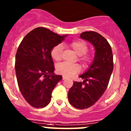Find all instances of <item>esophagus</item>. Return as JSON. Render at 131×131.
Masks as SVG:
<instances>
[{
    "label": "esophagus",
    "instance_id": "esophagus-1",
    "mask_svg": "<svg viewBox=\"0 0 131 131\" xmlns=\"http://www.w3.org/2000/svg\"><path fill=\"white\" fill-rule=\"evenodd\" d=\"M66 79H67V78L66 77L63 76V80H66Z\"/></svg>",
    "mask_w": 131,
    "mask_h": 131
}]
</instances>
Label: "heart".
I'll return each mask as SVG.
<instances>
[{"label": "heart", "mask_w": 131, "mask_h": 131, "mask_svg": "<svg viewBox=\"0 0 131 131\" xmlns=\"http://www.w3.org/2000/svg\"><path fill=\"white\" fill-rule=\"evenodd\" d=\"M75 53L79 56V59L87 64L91 60V57L89 55L84 54L88 51V46L84 42L80 40L73 41L70 44ZM63 51V46L61 44H58L52 49L51 55L54 60L59 61L61 58V53ZM56 72L61 75L71 77L75 74L79 73L80 70V67L78 64H70L67 62H63L58 64L56 67Z\"/></svg>", "instance_id": "b5f03b06"}]
</instances>
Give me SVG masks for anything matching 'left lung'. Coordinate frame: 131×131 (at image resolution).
I'll return each instance as SVG.
<instances>
[{"mask_svg": "<svg viewBox=\"0 0 131 131\" xmlns=\"http://www.w3.org/2000/svg\"><path fill=\"white\" fill-rule=\"evenodd\" d=\"M80 39L94 47L93 61L86 72L80 75L83 82H74L68 91V100L78 109H85L94 105L106 89L113 69L112 48L106 39L95 31H84Z\"/></svg>", "mask_w": 131, "mask_h": 131, "instance_id": "8db88e82", "label": "left lung"}]
</instances>
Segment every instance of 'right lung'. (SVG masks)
Here are the masks:
<instances>
[{"instance_id":"add662e5","label":"right lung","mask_w":131,"mask_h":131,"mask_svg":"<svg viewBox=\"0 0 131 131\" xmlns=\"http://www.w3.org/2000/svg\"><path fill=\"white\" fill-rule=\"evenodd\" d=\"M67 36L39 27L29 32L18 47L15 61L18 86L25 100L35 108L49 103L54 88L62 80L61 75L54 72L51 51Z\"/></svg>"}]
</instances>
